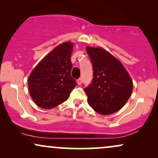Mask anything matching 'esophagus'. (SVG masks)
<instances>
[{
	"instance_id": "esophagus-1",
	"label": "esophagus",
	"mask_w": 158,
	"mask_h": 158,
	"mask_svg": "<svg viewBox=\"0 0 158 158\" xmlns=\"http://www.w3.org/2000/svg\"><path fill=\"white\" fill-rule=\"evenodd\" d=\"M81 82H82V79H81V78H79V79H77V84L79 85H80L81 84Z\"/></svg>"
}]
</instances>
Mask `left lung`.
<instances>
[{"label": "left lung", "instance_id": "left-lung-1", "mask_svg": "<svg viewBox=\"0 0 158 158\" xmlns=\"http://www.w3.org/2000/svg\"><path fill=\"white\" fill-rule=\"evenodd\" d=\"M86 51L94 71L92 82L85 88L88 104L102 115L118 111L133 89L129 74L120 61L102 48L87 47Z\"/></svg>", "mask_w": 158, "mask_h": 158}]
</instances>
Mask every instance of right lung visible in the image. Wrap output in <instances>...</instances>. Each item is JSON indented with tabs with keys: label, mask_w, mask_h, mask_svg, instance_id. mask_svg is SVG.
<instances>
[{
	"label": "right lung",
	"mask_w": 158,
	"mask_h": 158,
	"mask_svg": "<svg viewBox=\"0 0 158 158\" xmlns=\"http://www.w3.org/2000/svg\"><path fill=\"white\" fill-rule=\"evenodd\" d=\"M73 44L59 45L38 64L29 77V90L37 106L50 109L66 101L77 86L71 77Z\"/></svg>",
	"instance_id": "1"
}]
</instances>
